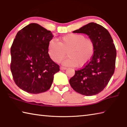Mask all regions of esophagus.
<instances>
[{
	"mask_svg": "<svg viewBox=\"0 0 127 127\" xmlns=\"http://www.w3.org/2000/svg\"><path fill=\"white\" fill-rule=\"evenodd\" d=\"M60 69L61 70H66V68L63 67V66H61V67H60Z\"/></svg>",
	"mask_w": 127,
	"mask_h": 127,
	"instance_id": "34e87169",
	"label": "esophagus"
}]
</instances>
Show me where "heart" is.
Instances as JSON below:
<instances>
[{
  "instance_id": "1",
  "label": "heart",
  "mask_w": 127,
  "mask_h": 127,
  "mask_svg": "<svg viewBox=\"0 0 127 127\" xmlns=\"http://www.w3.org/2000/svg\"><path fill=\"white\" fill-rule=\"evenodd\" d=\"M95 51V45L91 39L86 38L83 34L71 33L60 39L50 40L48 44V54L56 63H59L66 56L69 58L63 62L66 66L83 67L89 63Z\"/></svg>"
}]
</instances>
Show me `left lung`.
<instances>
[{"instance_id":"left-lung-1","label":"left lung","mask_w":127,"mask_h":127,"mask_svg":"<svg viewBox=\"0 0 127 127\" xmlns=\"http://www.w3.org/2000/svg\"><path fill=\"white\" fill-rule=\"evenodd\" d=\"M73 33L87 34L93 41L95 51L86 65L75 70V75L69 80L70 85L82 95H96L104 89L114 73L117 52L113 41L105 28L93 22Z\"/></svg>"}]
</instances>
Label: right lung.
Wrapping results in <instances>:
<instances>
[{"label": "right lung", "instance_id": "obj_1", "mask_svg": "<svg viewBox=\"0 0 127 127\" xmlns=\"http://www.w3.org/2000/svg\"><path fill=\"white\" fill-rule=\"evenodd\" d=\"M52 33L36 23L17 33L10 49V69L17 86L29 93L46 92L51 87L59 66L48 54Z\"/></svg>", "mask_w": 127, "mask_h": 127}]
</instances>
